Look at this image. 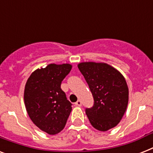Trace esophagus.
I'll return each instance as SVG.
<instances>
[{"label": "esophagus", "instance_id": "1", "mask_svg": "<svg viewBox=\"0 0 153 153\" xmlns=\"http://www.w3.org/2000/svg\"><path fill=\"white\" fill-rule=\"evenodd\" d=\"M75 105L77 106H81L82 105V102L80 100H78L76 102H75Z\"/></svg>", "mask_w": 153, "mask_h": 153}]
</instances>
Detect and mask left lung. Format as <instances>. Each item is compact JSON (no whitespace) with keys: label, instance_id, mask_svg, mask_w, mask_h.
I'll use <instances>...</instances> for the list:
<instances>
[{"label":"left lung","instance_id":"8db88e82","mask_svg":"<svg viewBox=\"0 0 153 153\" xmlns=\"http://www.w3.org/2000/svg\"><path fill=\"white\" fill-rule=\"evenodd\" d=\"M93 94L94 106L86 109L94 128L107 131L118 125L128 102V88L125 77L105 62H83L78 64Z\"/></svg>","mask_w":153,"mask_h":153}]
</instances>
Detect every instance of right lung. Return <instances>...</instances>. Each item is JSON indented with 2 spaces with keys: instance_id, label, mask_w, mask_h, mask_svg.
<instances>
[{
  "instance_id": "right-lung-1",
  "label": "right lung",
  "mask_w": 153,
  "mask_h": 153,
  "mask_svg": "<svg viewBox=\"0 0 153 153\" xmlns=\"http://www.w3.org/2000/svg\"><path fill=\"white\" fill-rule=\"evenodd\" d=\"M72 65L51 63L32 72L25 84L24 100L32 122L50 135L64 128L71 112V103L61 89V82Z\"/></svg>"
}]
</instances>
